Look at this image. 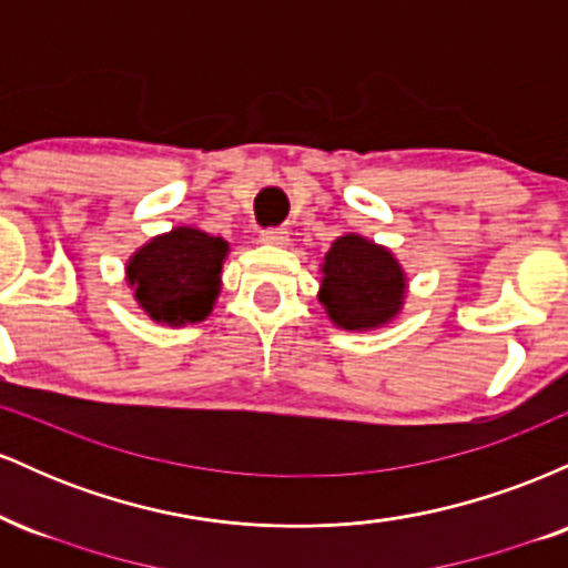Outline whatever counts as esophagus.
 I'll use <instances>...</instances> for the list:
<instances>
[{"label": "esophagus", "instance_id": "34e87169", "mask_svg": "<svg viewBox=\"0 0 568 568\" xmlns=\"http://www.w3.org/2000/svg\"><path fill=\"white\" fill-rule=\"evenodd\" d=\"M262 243L272 247H285L288 245V230H283V226H270V230L262 232Z\"/></svg>", "mask_w": 568, "mask_h": 568}]
</instances>
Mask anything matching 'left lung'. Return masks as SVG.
<instances>
[{
    "mask_svg": "<svg viewBox=\"0 0 568 568\" xmlns=\"http://www.w3.org/2000/svg\"><path fill=\"white\" fill-rule=\"evenodd\" d=\"M403 293L406 275L387 247L344 234L325 253L321 302L338 328L366 331L393 321Z\"/></svg>",
    "mask_w": 568,
    "mask_h": 568,
    "instance_id": "left-lung-1",
    "label": "left lung"
}]
</instances>
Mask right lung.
<instances>
[{
	"mask_svg": "<svg viewBox=\"0 0 568 568\" xmlns=\"http://www.w3.org/2000/svg\"><path fill=\"white\" fill-rule=\"evenodd\" d=\"M226 253V240L192 226L160 234L128 262V283L135 291V302L158 323L205 321L219 296Z\"/></svg>",
	"mask_w": 568,
	"mask_h": 568,
	"instance_id": "right-lung-1",
	"label": "right lung"
}]
</instances>
